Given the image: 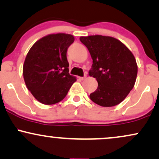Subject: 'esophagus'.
Segmentation results:
<instances>
[{
  "label": "esophagus",
  "instance_id": "esophagus-1",
  "mask_svg": "<svg viewBox=\"0 0 159 159\" xmlns=\"http://www.w3.org/2000/svg\"><path fill=\"white\" fill-rule=\"evenodd\" d=\"M78 78H79V79L81 80V81H83V80H84L86 78V76H84V77H79Z\"/></svg>",
  "mask_w": 159,
  "mask_h": 159
}]
</instances>
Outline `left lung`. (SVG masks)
<instances>
[{
	"label": "left lung",
	"mask_w": 159,
	"mask_h": 159,
	"mask_svg": "<svg viewBox=\"0 0 159 159\" xmlns=\"http://www.w3.org/2000/svg\"><path fill=\"white\" fill-rule=\"evenodd\" d=\"M92 59L89 75L98 86L90 94L94 103L111 107L121 103L135 84L138 67L135 57L120 40L102 35L81 37Z\"/></svg>",
	"instance_id": "1"
}]
</instances>
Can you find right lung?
<instances>
[{"instance_id":"obj_1","label":"right lung","mask_w":159,"mask_h":159,"mask_svg":"<svg viewBox=\"0 0 159 159\" xmlns=\"http://www.w3.org/2000/svg\"><path fill=\"white\" fill-rule=\"evenodd\" d=\"M74 37L67 34L45 36L29 50L23 74L28 89L41 103L52 105L66 97L76 81L69 73L67 51Z\"/></svg>"}]
</instances>
